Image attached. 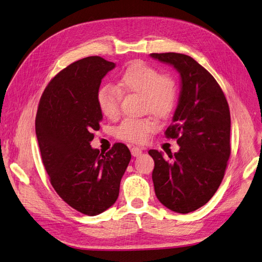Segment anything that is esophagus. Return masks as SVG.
<instances>
[{
	"instance_id": "1",
	"label": "esophagus",
	"mask_w": 262,
	"mask_h": 262,
	"mask_svg": "<svg viewBox=\"0 0 262 262\" xmlns=\"http://www.w3.org/2000/svg\"><path fill=\"white\" fill-rule=\"evenodd\" d=\"M131 154L133 157H138L142 154V148L138 147V146H133L131 147Z\"/></svg>"
}]
</instances>
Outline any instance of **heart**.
I'll return each instance as SVG.
<instances>
[{
  "instance_id": "b5f03b06",
  "label": "heart",
  "mask_w": 262,
  "mask_h": 262,
  "mask_svg": "<svg viewBox=\"0 0 262 262\" xmlns=\"http://www.w3.org/2000/svg\"><path fill=\"white\" fill-rule=\"evenodd\" d=\"M121 94L141 95V111L156 118H165L173 111L178 97V84L173 77L160 75L159 71L142 61L133 62L117 79L115 88L106 85L98 90L96 102L100 112L110 119L120 113ZM156 129V121L146 117L125 119L116 130L121 140L141 143Z\"/></svg>"
}]
</instances>
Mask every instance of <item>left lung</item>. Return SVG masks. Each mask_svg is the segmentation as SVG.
Here are the masks:
<instances>
[{
	"label": "left lung",
	"instance_id": "8db88e82",
	"mask_svg": "<svg viewBox=\"0 0 262 262\" xmlns=\"http://www.w3.org/2000/svg\"><path fill=\"white\" fill-rule=\"evenodd\" d=\"M181 76V94L167 128L180 150L166 160L149 149L155 161L152 182L159 202L179 213L192 212L209 202L224 177L231 155V116L222 89L208 70L180 53H151Z\"/></svg>",
	"mask_w": 262,
	"mask_h": 262
}]
</instances>
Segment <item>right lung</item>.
Here are the masks:
<instances>
[{
  "label": "right lung",
  "instance_id": "obj_1",
  "mask_svg": "<svg viewBox=\"0 0 262 262\" xmlns=\"http://www.w3.org/2000/svg\"><path fill=\"white\" fill-rule=\"evenodd\" d=\"M115 64L90 56L54 77L40 98L35 133L43 166L62 201L86 215L100 214L115 204L131 152L115 143L105 154L90 142L103 115L96 95L102 79Z\"/></svg>",
  "mask_w": 262,
  "mask_h": 262
}]
</instances>
